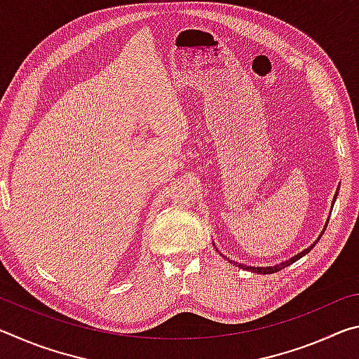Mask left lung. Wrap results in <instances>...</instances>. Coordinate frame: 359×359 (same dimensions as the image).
Returning <instances> with one entry per match:
<instances>
[{
	"instance_id": "8db88e82",
	"label": "left lung",
	"mask_w": 359,
	"mask_h": 359,
	"mask_svg": "<svg viewBox=\"0 0 359 359\" xmlns=\"http://www.w3.org/2000/svg\"><path fill=\"white\" fill-rule=\"evenodd\" d=\"M318 242V241H317ZM317 242H315V244H317ZM313 244V245H315ZM313 245H311L309 248H306V250L304 252H301V253H297L296 257H293V258H290L288 261H285V263H280V264H277V266H269V267H253V266H244V264H238L239 267H242V269H247V271H252V272H257V274H274V272H277V271H280V269H283V267H287V266H290L291 263H294V261H297L299 258H302L304 255L306 253H309L313 248ZM231 263V261H229Z\"/></svg>"
}]
</instances>
